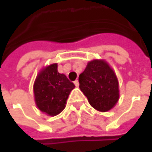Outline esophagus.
<instances>
[{
  "label": "esophagus",
  "instance_id": "1",
  "mask_svg": "<svg viewBox=\"0 0 152 152\" xmlns=\"http://www.w3.org/2000/svg\"><path fill=\"white\" fill-rule=\"evenodd\" d=\"M74 85H75V86H77V87H78V86H79V80H77V79H76V80L74 81Z\"/></svg>",
  "mask_w": 152,
  "mask_h": 152
}]
</instances>
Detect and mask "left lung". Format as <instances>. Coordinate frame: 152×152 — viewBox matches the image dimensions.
<instances>
[{"instance_id":"1","label":"left lung","mask_w":152,"mask_h":152,"mask_svg":"<svg viewBox=\"0 0 152 152\" xmlns=\"http://www.w3.org/2000/svg\"><path fill=\"white\" fill-rule=\"evenodd\" d=\"M79 88L89 103L100 112H107L119 99L118 81L114 71L103 60L88 62L79 74Z\"/></svg>"}]
</instances>
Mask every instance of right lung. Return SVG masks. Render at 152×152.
<instances>
[{
    "label": "right lung",
    "instance_id": "right-lung-1",
    "mask_svg": "<svg viewBox=\"0 0 152 152\" xmlns=\"http://www.w3.org/2000/svg\"><path fill=\"white\" fill-rule=\"evenodd\" d=\"M75 87L66 75L59 73L57 64L42 69L34 81V100L38 108L49 116L59 114L66 107L70 92Z\"/></svg>",
    "mask_w": 152,
    "mask_h": 152
}]
</instances>
